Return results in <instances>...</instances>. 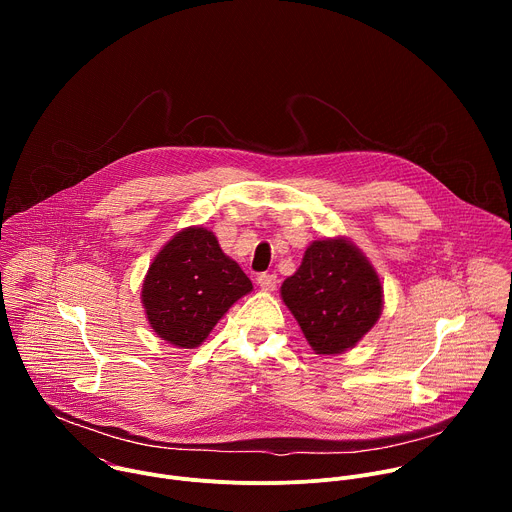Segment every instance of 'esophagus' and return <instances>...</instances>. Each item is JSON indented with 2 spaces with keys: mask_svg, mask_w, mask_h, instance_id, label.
<instances>
[{
  "mask_svg": "<svg viewBox=\"0 0 512 512\" xmlns=\"http://www.w3.org/2000/svg\"><path fill=\"white\" fill-rule=\"evenodd\" d=\"M257 283H259V287H261V289H265V291H273V289L277 287V277H275L273 273H261V275L257 277Z\"/></svg>",
  "mask_w": 512,
  "mask_h": 512,
  "instance_id": "1",
  "label": "esophagus"
}]
</instances>
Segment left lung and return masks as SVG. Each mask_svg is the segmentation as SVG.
Wrapping results in <instances>:
<instances>
[{"mask_svg":"<svg viewBox=\"0 0 512 512\" xmlns=\"http://www.w3.org/2000/svg\"><path fill=\"white\" fill-rule=\"evenodd\" d=\"M281 300L316 354H340L377 324L383 285L364 253L336 237L306 249L298 271L281 285Z\"/></svg>","mask_w":512,"mask_h":512,"instance_id":"1","label":"left lung"}]
</instances>
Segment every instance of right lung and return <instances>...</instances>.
I'll return each instance as SVG.
<instances>
[{
	"instance_id": "right-lung-1",
	"label": "right lung",
	"mask_w": 512,
	"mask_h": 512,
	"mask_svg": "<svg viewBox=\"0 0 512 512\" xmlns=\"http://www.w3.org/2000/svg\"><path fill=\"white\" fill-rule=\"evenodd\" d=\"M251 289V279L223 253L214 233L188 227L154 257L141 285V304L162 340L196 348Z\"/></svg>"
}]
</instances>
